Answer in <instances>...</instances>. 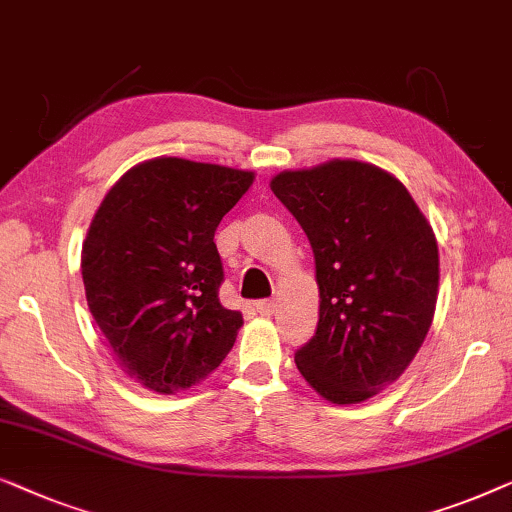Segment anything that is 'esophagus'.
I'll return each instance as SVG.
<instances>
[{
  "label": "esophagus",
  "instance_id": "1",
  "mask_svg": "<svg viewBox=\"0 0 512 512\" xmlns=\"http://www.w3.org/2000/svg\"><path fill=\"white\" fill-rule=\"evenodd\" d=\"M255 308H257V313H259V315H264V318H271L273 311H276V301H273V299L257 301Z\"/></svg>",
  "mask_w": 512,
  "mask_h": 512
}]
</instances>
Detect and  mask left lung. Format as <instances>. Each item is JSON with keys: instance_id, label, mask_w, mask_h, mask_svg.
<instances>
[{"instance_id": "obj_1", "label": "left lung", "mask_w": 512, "mask_h": 512, "mask_svg": "<svg viewBox=\"0 0 512 512\" xmlns=\"http://www.w3.org/2000/svg\"><path fill=\"white\" fill-rule=\"evenodd\" d=\"M271 190L311 241L320 318L294 362L329 403H362L399 380L438 299V243L399 178L329 160L280 171Z\"/></svg>"}]
</instances>
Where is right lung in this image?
<instances>
[{"label": "right lung", "instance_id": "right-lung-1", "mask_svg": "<svg viewBox=\"0 0 512 512\" xmlns=\"http://www.w3.org/2000/svg\"><path fill=\"white\" fill-rule=\"evenodd\" d=\"M255 171L153 157L118 178L83 241L90 313L120 369L157 394L199 385L227 357L243 315L220 304L213 236Z\"/></svg>", "mask_w": 512, "mask_h": 512}]
</instances>
